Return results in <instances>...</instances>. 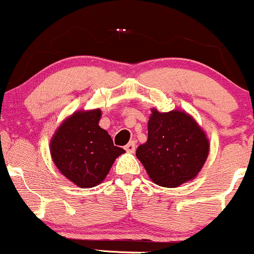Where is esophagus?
Segmentation results:
<instances>
[{
  "label": "esophagus",
  "instance_id": "34e87169",
  "mask_svg": "<svg viewBox=\"0 0 254 254\" xmlns=\"http://www.w3.org/2000/svg\"><path fill=\"white\" fill-rule=\"evenodd\" d=\"M135 148H136V142L135 141L129 142V143L125 146V150H127V152H129V153L135 152Z\"/></svg>",
  "mask_w": 254,
  "mask_h": 254
}]
</instances>
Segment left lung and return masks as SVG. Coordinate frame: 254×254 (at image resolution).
Masks as SVG:
<instances>
[{
	"label": "left lung",
	"mask_w": 254,
	"mask_h": 254,
	"mask_svg": "<svg viewBox=\"0 0 254 254\" xmlns=\"http://www.w3.org/2000/svg\"><path fill=\"white\" fill-rule=\"evenodd\" d=\"M210 143L193 117L182 111L161 113L155 108L148 121V140L136 157L155 185L175 188L194 180L207 159Z\"/></svg>",
	"instance_id": "left-lung-1"
}]
</instances>
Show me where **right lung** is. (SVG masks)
I'll use <instances>...</instances> for the list:
<instances>
[{"mask_svg": "<svg viewBox=\"0 0 254 254\" xmlns=\"http://www.w3.org/2000/svg\"><path fill=\"white\" fill-rule=\"evenodd\" d=\"M101 110L77 111L57 129L50 141V154L59 171L80 188L102 182L114 160L125 152L113 144L100 127Z\"/></svg>", "mask_w": 254, "mask_h": 254, "instance_id": "1", "label": "right lung"}]
</instances>
